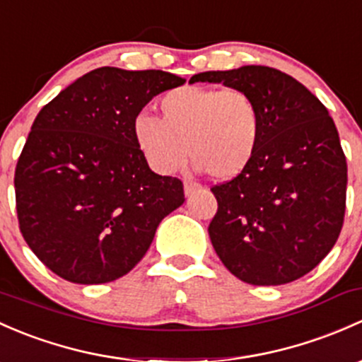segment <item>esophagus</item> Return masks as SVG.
I'll use <instances>...</instances> for the list:
<instances>
[{"label": "esophagus", "mask_w": 362, "mask_h": 362, "mask_svg": "<svg viewBox=\"0 0 362 362\" xmlns=\"http://www.w3.org/2000/svg\"><path fill=\"white\" fill-rule=\"evenodd\" d=\"M201 185L196 184V182H191V180H185L184 182V191H185V196H192L194 192L199 191Z\"/></svg>", "instance_id": "obj_1"}]
</instances>
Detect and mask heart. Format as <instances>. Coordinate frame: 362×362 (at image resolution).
Segmentation results:
<instances>
[{"instance_id": "obj_1", "label": "heart", "mask_w": 362, "mask_h": 362, "mask_svg": "<svg viewBox=\"0 0 362 362\" xmlns=\"http://www.w3.org/2000/svg\"><path fill=\"white\" fill-rule=\"evenodd\" d=\"M159 111L161 119L149 114L133 119L136 149L158 173H175L191 156L196 170L232 180L253 161L262 112L248 91L182 86L163 95Z\"/></svg>"}]
</instances>
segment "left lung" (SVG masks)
I'll return each mask as SVG.
<instances>
[{
    "instance_id": "1",
    "label": "left lung",
    "mask_w": 362,
    "mask_h": 362,
    "mask_svg": "<svg viewBox=\"0 0 362 362\" xmlns=\"http://www.w3.org/2000/svg\"><path fill=\"white\" fill-rule=\"evenodd\" d=\"M248 91L262 139L239 177L211 187L218 210L208 232L229 271L255 286L310 272L340 235L347 161L328 109L302 83L265 66L194 74L189 83Z\"/></svg>"
}]
</instances>
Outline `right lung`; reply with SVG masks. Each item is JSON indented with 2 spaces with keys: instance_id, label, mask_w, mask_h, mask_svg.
I'll return each instance as SVG.
<instances>
[{
  "instance_id": "add662e5",
  "label": "right lung",
  "mask_w": 362,
  "mask_h": 362,
  "mask_svg": "<svg viewBox=\"0 0 362 362\" xmlns=\"http://www.w3.org/2000/svg\"><path fill=\"white\" fill-rule=\"evenodd\" d=\"M184 78L98 67L71 83L34 119L15 168L18 227L62 279L111 283L149 250L159 222L185 201L175 177L136 149L133 119Z\"/></svg>"
}]
</instances>
